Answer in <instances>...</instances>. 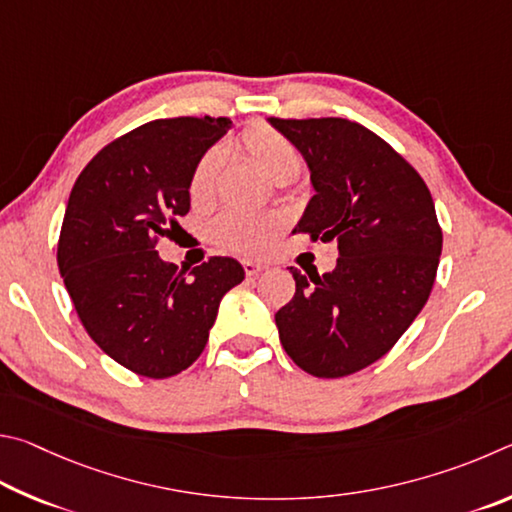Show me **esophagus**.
<instances>
[{
	"label": "esophagus",
	"instance_id": "esophagus-1",
	"mask_svg": "<svg viewBox=\"0 0 512 512\" xmlns=\"http://www.w3.org/2000/svg\"><path fill=\"white\" fill-rule=\"evenodd\" d=\"M242 267H245V274L247 276H256V274H261L267 265L265 263H256V261H245V263H242Z\"/></svg>",
	"mask_w": 512,
	"mask_h": 512
}]
</instances>
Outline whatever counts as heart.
<instances>
[{"mask_svg": "<svg viewBox=\"0 0 512 512\" xmlns=\"http://www.w3.org/2000/svg\"><path fill=\"white\" fill-rule=\"evenodd\" d=\"M238 150L247 159L270 175L276 182H290L303 168V157L299 148L267 123H251L238 137ZM222 166L220 148L204 150L195 161L188 177V195L193 202H209L215 193V182ZM281 218L272 211L251 209H227L215 215L209 224V233L215 245L224 249L254 254L261 251L272 233L279 231Z\"/></svg>", "mask_w": 512, "mask_h": 512, "instance_id": "obj_1", "label": "heart"}]
</instances>
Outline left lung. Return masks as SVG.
Segmentation results:
<instances>
[{
    "label": "left lung",
    "mask_w": 512,
    "mask_h": 512,
    "mask_svg": "<svg viewBox=\"0 0 512 512\" xmlns=\"http://www.w3.org/2000/svg\"><path fill=\"white\" fill-rule=\"evenodd\" d=\"M270 123L308 161L315 195L294 233L337 240L333 272L301 274L276 312L285 353L315 378H344L387 355L429 299L443 249L434 200L416 168L364 125Z\"/></svg>",
    "instance_id": "8db88e82"
}]
</instances>
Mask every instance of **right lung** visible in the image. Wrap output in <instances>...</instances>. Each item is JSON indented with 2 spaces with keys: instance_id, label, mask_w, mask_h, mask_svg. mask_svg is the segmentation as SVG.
I'll return each mask as SVG.
<instances>
[{
  "instance_id": "1",
  "label": "right lung",
  "mask_w": 512,
  "mask_h": 512,
  "mask_svg": "<svg viewBox=\"0 0 512 512\" xmlns=\"http://www.w3.org/2000/svg\"><path fill=\"white\" fill-rule=\"evenodd\" d=\"M231 121L157 119L96 152L71 188L58 267L87 335L143 378L164 380L204 351L218 306L245 279L238 261L211 256L179 270L157 240L191 209L188 177Z\"/></svg>"
}]
</instances>
